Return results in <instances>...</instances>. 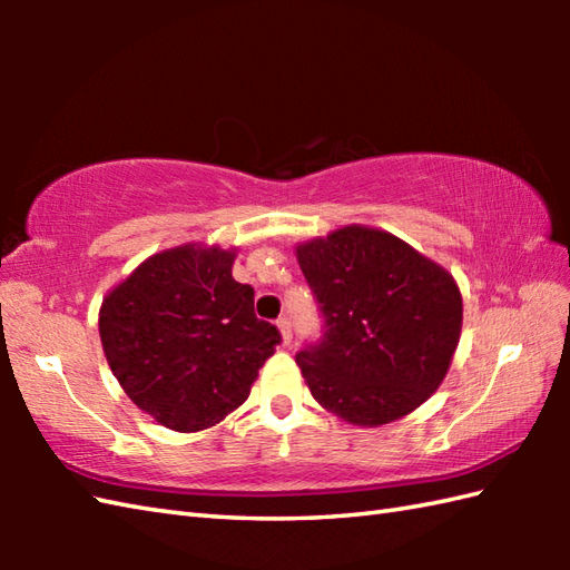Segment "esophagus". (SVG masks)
I'll return each mask as SVG.
<instances>
[{
  "label": "esophagus",
  "instance_id": "34e87169",
  "mask_svg": "<svg viewBox=\"0 0 570 570\" xmlns=\"http://www.w3.org/2000/svg\"><path fill=\"white\" fill-rule=\"evenodd\" d=\"M276 325H278V331H282V341L288 345V343H292V321H288L286 316H282V318H278L276 321Z\"/></svg>",
  "mask_w": 570,
  "mask_h": 570
}]
</instances>
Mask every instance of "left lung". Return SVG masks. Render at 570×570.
<instances>
[{
  "label": "left lung",
  "mask_w": 570,
  "mask_h": 570,
  "mask_svg": "<svg viewBox=\"0 0 570 570\" xmlns=\"http://www.w3.org/2000/svg\"><path fill=\"white\" fill-rule=\"evenodd\" d=\"M296 257L323 316V335L296 355L313 399L370 429L426 402L463 325L453 276L404 239L362 225L304 242Z\"/></svg>",
  "instance_id": "8db88e82"
}]
</instances>
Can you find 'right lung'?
Here are the masks:
<instances>
[{
    "mask_svg": "<svg viewBox=\"0 0 570 570\" xmlns=\"http://www.w3.org/2000/svg\"><path fill=\"white\" fill-rule=\"evenodd\" d=\"M233 262L220 247L166 249L102 301L107 365L131 402L171 431L233 414L282 343L276 325L254 316V288L235 282Z\"/></svg>",
    "mask_w": 570,
    "mask_h": 570,
    "instance_id": "add662e5",
    "label": "right lung"
}]
</instances>
